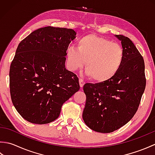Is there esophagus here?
<instances>
[{
	"mask_svg": "<svg viewBox=\"0 0 155 155\" xmlns=\"http://www.w3.org/2000/svg\"><path fill=\"white\" fill-rule=\"evenodd\" d=\"M79 84H80V87L81 88H83V86H84V84H85V82L83 79H82V78H80V79H79Z\"/></svg>",
	"mask_w": 155,
	"mask_h": 155,
	"instance_id": "obj_1",
	"label": "esophagus"
}]
</instances>
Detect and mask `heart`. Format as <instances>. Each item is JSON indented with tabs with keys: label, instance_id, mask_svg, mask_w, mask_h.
Returning <instances> with one entry per match:
<instances>
[{
	"label": "heart",
	"instance_id": "b5f03b06",
	"mask_svg": "<svg viewBox=\"0 0 155 155\" xmlns=\"http://www.w3.org/2000/svg\"><path fill=\"white\" fill-rule=\"evenodd\" d=\"M67 63L71 71L82 68L87 61V74L98 83L111 79L123 63V48L116 42L93 34L84 36L78 41V48L68 47Z\"/></svg>",
	"mask_w": 155,
	"mask_h": 155
}]
</instances>
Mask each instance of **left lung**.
<instances>
[{
	"label": "left lung",
	"instance_id": "1",
	"mask_svg": "<svg viewBox=\"0 0 155 155\" xmlns=\"http://www.w3.org/2000/svg\"><path fill=\"white\" fill-rule=\"evenodd\" d=\"M121 41L124 58L117 74L96 84L86 83L84 122L91 129L102 133L118 130L131 120L137 111L145 89L143 57L132 41L115 35Z\"/></svg>",
	"mask_w": 155,
	"mask_h": 155
}]
</instances>
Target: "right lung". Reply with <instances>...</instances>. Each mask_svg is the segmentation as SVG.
Wrapping results in <instances>:
<instances>
[{"mask_svg":"<svg viewBox=\"0 0 155 155\" xmlns=\"http://www.w3.org/2000/svg\"><path fill=\"white\" fill-rule=\"evenodd\" d=\"M76 32L71 28H38L20 42L10 67V93L16 110L34 124L59 117L62 104L80 88L65 68L67 51Z\"/></svg>","mask_w":155,"mask_h":155,"instance_id":"add662e5","label":"right lung"}]
</instances>
